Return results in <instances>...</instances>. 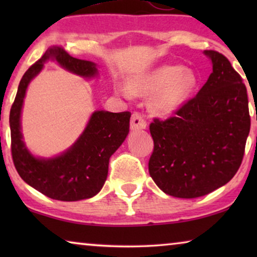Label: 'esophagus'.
Returning a JSON list of instances; mask_svg holds the SVG:
<instances>
[{
  "label": "esophagus",
  "instance_id": "34e87169",
  "mask_svg": "<svg viewBox=\"0 0 257 257\" xmlns=\"http://www.w3.org/2000/svg\"><path fill=\"white\" fill-rule=\"evenodd\" d=\"M131 128L132 130H143L146 128V120L138 112H135L131 117Z\"/></svg>",
  "mask_w": 257,
  "mask_h": 257
}]
</instances>
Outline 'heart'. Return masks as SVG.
Wrapping results in <instances>:
<instances>
[{
    "label": "heart",
    "mask_w": 257,
    "mask_h": 257,
    "mask_svg": "<svg viewBox=\"0 0 257 257\" xmlns=\"http://www.w3.org/2000/svg\"><path fill=\"white\" fill-rule=\"evenodd\" d=\"M198 79L191 70L180 65H164L149 75L133 80L131 90L140 96H157L153 107L161 114L171 113L186 100ZM130 94V91H126Z\"/></svg>",
    "instance_id": "obj_1"
}]
</instances>
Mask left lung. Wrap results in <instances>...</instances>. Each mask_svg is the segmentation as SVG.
Instances as JSON below:
<instances>
[{
	"label": "left lung",
	"mask_w": 257,
	"mask_h": 257,
	"mask_svg": "<svg viewBox=\"0 0 257 257\" xmlns=\"http://www.w3.org/2000/svg\"><path fill=\"white\" fill-rule=\"evenodd\" d=\"M213 72L174 115L150 124V175L168 195L209 194L236 174L250 130L247 89L226 56L205 50Z\"/></svg>",
	"instance_id": "obj_1"
}]
</instances>
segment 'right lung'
I'll return each mask as SVG.
<instances>
[{
    "label": "right lung",
    "mask_w": 257,
    "mask_h": 257,
    "mask_svg": "<svg viewBox=\"0 0 257 257\" xmlns=\"http://www.w3.org/2000/svg\"><path fill=\"white\" fill-rule=\"evenodd\" d=\"M56 59L63 68L83 77L97 73L96 64L70 56L62 47L50 48L24 73L10 108L12 156L20 177L48 198L78 201L96 195L107 178L108 160L130 131L131 112L96 111L85 131L69 151L52 159H38L24 146L20 117L28 84L41 71L43 63Z\"/></svg>",
    "instance_id": "add662e5"
}]
</instances>
